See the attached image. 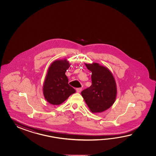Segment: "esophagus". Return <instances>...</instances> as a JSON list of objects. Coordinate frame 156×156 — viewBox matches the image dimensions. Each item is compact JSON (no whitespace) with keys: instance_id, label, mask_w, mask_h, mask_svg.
<instances>
[{"instance_id":"34e87169","label":"esophagus","mask_w":156,"mask_h":156,"mask_svg":"<svg viewBox=\"0 0 156 156\" xmlns=\"http://www.w3.org/2000/svg\"><path fill=\"white\" fill-rule=\"evenodd\" d=\"M82 90V88L81 87H79V88H77L76 91L77 93H80Z\"/></svg>"}]
</instances>
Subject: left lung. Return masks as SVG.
I'll return each mask as SVG.
<instances>
[{
	"instance_id": "left-lung-1",
	"label": "left lung",
	"mask_w": 156,
	"mask_h": 156,
	"mask_svg": "<svg viewBox=\"0 0 156 156\" xmlns=\"http://www.w3.org/2000/svg\"><path fill=\"white\" fill-rule=\"evenodd\" d=\"M91 71L92 85L81 95L92 113H101L113 105L116 96V83L112 73L98 63L85 64Z\"/></svg>"
}]
</instances>
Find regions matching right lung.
I'll return each mask as SVG.
<instances>
[{"instance_id": "right-lung-1", "label": "right lung", "mask_w": 156, "mask_h": 156, "mask_svg": "<svg viewBox=\"0 0 156 156\" xmlns=\"http://www.w3.org/2000/svg\"><path fill=\"white\" fill-rule=\"evenodd\" d=\"M70 66L66 60H57L51 65L43 85V95L47 101L52 105L64 102L76 91L68 83L65 75Z\"/></svg>"}]
</instances>
